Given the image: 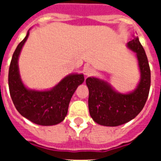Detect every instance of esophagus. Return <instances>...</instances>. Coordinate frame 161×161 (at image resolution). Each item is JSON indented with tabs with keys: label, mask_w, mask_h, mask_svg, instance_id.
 <instances>
[{
	"label": "esophagus",
	"mask_w": 161,
	"mask_h": 161,
	"mask_svg": "<svg viewBox=\"0 0 161 161\" xmlns=\"http://www.w3.org/2000/svg\"><path fill=\"white\" fill-rule=\"evenodd\" d=\"M94 69L93 68H91V67H86L84 68V73H85L86 75L88 76V75H92L94 73Z\"/></svg>",
	"instance_id": "esophagus-1"
}]
</instances>
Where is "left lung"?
Masks as SVG:
<instances>
[{
  "mask_svg": "<svg viewBox=\"0 0 161 161\" xmlns=\"http://www.w3.org/2000/svg\"><path fill=\"white\" fill-rule=\"evenodd\" d=\"M128 47L136 53L141 73L140 83L133 93H119L104 81L95 78L86 79L89 91V114L98 125H124L136 117L146 103L150 88V69L147 56L137 36L128 42Z\"/></svg>",
  "mask_w": 161,
  "mask_h": 161,
  "instance_id": "left-lung-1",
  "label": "left lung"
}]
</instances>
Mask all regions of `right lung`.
Instances as JSON below:
<instances>
[{
  "mask_svg": "<svg viewBox=\"0 0 161 161\" xmlns=\"http://www.w3.org/2000/svg\"><path fill=\"white\" fill-rule=\"evenodd\" d=\"M26 37L14 52L9 68L8 84L14 105L23 117L39 125H54L65 119L68 105L75 90L83 83V74H73L64 78L48 91L29 90L23 85L18 71V57Z\"/></svg>",
  "mask_w": 161,
  "mask_h": 161,
  "instance_id": "obj_1",
  "label": "right lung"
}]
</instances>
